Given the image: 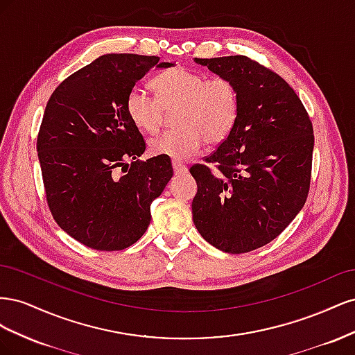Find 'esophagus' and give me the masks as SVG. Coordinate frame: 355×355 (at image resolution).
Wrapping results in <instances>:
<instances>
[{
    "mask_svg": "<svg viewBox=\"0 0 355 355\" xmlns=\"http://www.w3.org/2000/svg\"><path fill=\"white\" fill-rule=\"evenodd\" d=\"M173 170H175V175H185V173H188V167L178 163V161H173Z\"/></svg>",
    "mask_w": 355,
    "mask_h": 355,
    "instance_id": "34e87169",
    "label": "esophagus"
}]
</instances>
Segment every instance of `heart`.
<instances>
[{"label":"heart","mask_w":355,"mask_h":355,"mask_svg":"<svg viewBox=\"0 0 355 355\" xmlns=\"http://www.w3.org/2000/svg\"><path fill=\"white\" fill-rule=\"evenodd\" d=\"M155 98L141 87L127 94L125 112L144 132L153 133L164 112L175 111L173 130L149 141L154 155L185 161L204 144H220L234 130L240 112V94L228 78H209L184 67L166 69L153 80Z\"/></svg>","instance_id":"obj_1"}]
</instances>
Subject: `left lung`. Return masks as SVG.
I'll use <instances>...</instances> for the list:
<instances>
[{
    "instance_id": "left-lung-1",
    "label": "left lung",
    "mask_w": 355,
    "mask_h": 355,
    "mask_svg": "<svg viewBox=\"0 0 355 355\" xmlns=\"http://www.w3.org/2000/svg\"><path fill=\"white\" fill-rule=\"evenodd\" d=\"M240 94L231 135L189 168L198 191L192 219L201 237L225 253H247L277 239L304 207L314 130L295 90L245 56L194 59Z\"/></svg>"
}]
</instances>
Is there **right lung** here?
Returning <instances> with one entry per match:
<instances>
[{
  "label": "right lung",
  "instance_id": "1",
  "mask_svg": "<svg viewBox=\"0 0 355 355\" xmlns=\"http://www.w3.org/2000/svg\"><path fill=\"white\" fill-rule=\"evenodd\" d=\"M158 60L103 55L62 81L47 102L37 151L49 207L59 227L90 249L135 244L173 176L168 157L137 159L145 141L125 112L128 92L149 69L173 67ZM124 166L129 171L120 174Z\"/></svg>",
  "mask_w": 355,
  "mask_h": 355
}]
</instances>
